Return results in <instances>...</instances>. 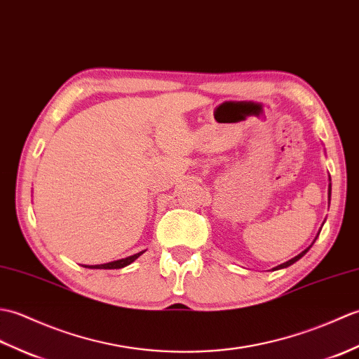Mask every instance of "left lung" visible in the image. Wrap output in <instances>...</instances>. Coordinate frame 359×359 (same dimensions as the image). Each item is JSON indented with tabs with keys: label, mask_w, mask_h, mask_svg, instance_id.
I'll use <instances>...</instances> for the list:
<instances>
[{
	"label": "left lung",
	"mask_w": 359,
	"mask_h": 359,
	"mask_svg": "<svg viewBox=\"0 0 359 359\" xmlns=\"http://www.w3.org/2000/svg\"><path fill=\"white\" fill-rule=\"evenodd\" d=\"M330 190H332V186H329V200H330ZM318 235H320V233H318ZM318 235H316V238H318ZM316 238H315V240H316ZM315 243V241H313ZM310 247H312V245H310ZM310 247H307V249L306 250H302L299 255H297V257H294V258H292V259H289L287 262H284V264H281V266H278V267H275L273 270H278V269H284V267H289V266H292L293 264V262H297L299 258H302V257H304V255L309 252V249H310Z\"/></svg>",
	"instance_id": "1"
}]
</instances>
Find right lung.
<instances>
[{"label": "right lung", "instance_id": "obj_1", "mask_svg": "<svg viewBox=\"0 0 359 359\" xmlns=\"http://www.w3.org/2000/svg\"><path fill=\"white\" fill-rule=\"evenodd\" d=\"M144 252H140V253H135L132 257H127L123 259H118V261H112V262H107V264H97V266H84L87 269H123L126 266H129L130 262H133L137 259L140 255H142Z\"/></svg>", "mask_w": 359, "mask_h": 359}]
</instances>
